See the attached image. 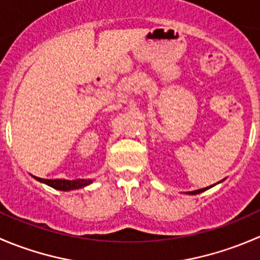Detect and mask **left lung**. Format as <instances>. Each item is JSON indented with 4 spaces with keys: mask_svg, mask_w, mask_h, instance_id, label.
Instances as JSON below:
<instances>
[{
    "mask_svg": "<svg viewBox=\"0 0 260 260\" xmlns=\"http://www.w3.org/2000/svg\"><path fill=\"white\" fill-rule=\"evenodd\" d=\"M212 186H214V185L209 186V187H204V188H200V190L190 191V192H187V193H190V195H196V193H200V192H204V191H206V190H208V188H210V187H212Z\"/></svg>",
    "mask_w": 260,
    "mask_h": 260,
    "instance_id": "8db88e82",
    "label": "left lung"
}]
</instances>
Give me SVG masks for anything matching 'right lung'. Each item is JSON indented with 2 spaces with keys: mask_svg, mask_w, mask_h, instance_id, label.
Segmentation results:
<instances>
[{
  "mask_svg": "<svg viewBox=\"0 0 260 260\" xmlns=\"http://www.w3.org/2000/svg\"><path fill=\"white\" fill-rule=\"evenodd\" d=\"M35 177L36 180L40 181V182L46 183V185L51 186V187L56 188V190H61V191H69V190H77V188L80 187H85V186L90 185L91 180H83V179H78V180H45V179H40V177Z\"/></svg>",
  "mask_w": 260,
  "mask_h": 260,
  "instance_id": "right-lung-1",
  "label": "right lung"
}]
</instances>
